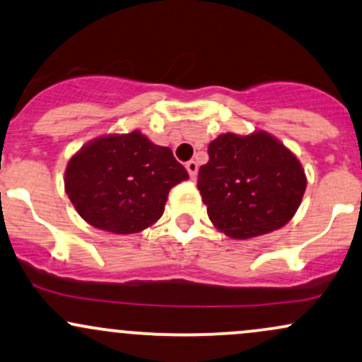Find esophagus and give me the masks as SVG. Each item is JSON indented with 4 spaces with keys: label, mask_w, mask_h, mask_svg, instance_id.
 <instances>
[{
    "label": "esophagus",
    "mask_w": 362,
    "mask_h": 362,
    "mask_svg": "<svg viewBox=\"0 0 362 362\" xmlns=\"http://www.w3.org/2000/svg\"><path fill=\"white\" fill-rule=\"evenodd\" d=\"M185 168H187V172H189V177L192 178H196L197 177V163L194 161V160H190V161H187L185 163Z\"/></svg>",
    "instance_id": "34e87169"
}]
</instances>
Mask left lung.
I'll list each match as a JSON object with an SVG mask.
<instances>
[{"mask_svg": "<svg viewBox=\"0 0 362 362\" xmlns=\"http://www.w3.org/2000/svg\"><path fill=\"white\" fill-rule=\"evenodd\" d=\"M197 189L208 216L232 239H251L292 220L308 185L296 154L264 130L226 132L208 146Z\"/></svg>", "mask_w": 362, "mask_h": 362, "instance_id": "left-lung-1", "label": "left lung"}]
</instances>
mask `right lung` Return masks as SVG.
<instances>
[{
    "instance_id": "right-lung-1",
    "label": "right lung",
    "mask_w": 362,
    "mask_h": 362,
    "mask_svg": "<svg viewBox=\"0 0 362 362\" xmlns=\"http://www.w3.org/2000/svg\"><path fill=\"white\" fill-rule=\"evenodd\" d=\"M187 178L172 149L134 130L82 146L66 165L65 192L87 223L125 235L156 223L170 189Z\"/></svg>"
}]
</instances>
